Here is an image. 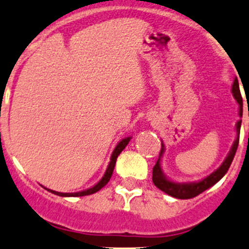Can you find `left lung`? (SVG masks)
I'll list each match as a JSON object with an SVG mask.
<instances>
[{"mask_svg": "<svg viewBox=\"0 0 249 249\" xmlns=\"http://www.w3.org/2000/svg\"><path fill=\"white\" fill-rule=\"evenodd\" d=\"M231 91H232L233 97H235V100L237 101L238 106H240V113H238V114H240V117H242V107H243L242 96H241L237 79L233 80ZM241 123H242V120H238V122L236 123V132H237V135H236V140H235V142H233L229 154H228V157L225 158V160L223 161V164L220 165V166L218 167L215 171H213L210 176H207V177L203 178V179L199 180V182L176 183V182H172V180L167 179L166 176H165L164 172H162L161 165H160V160H161L162 154H164V152H165L164 143H161V150H160L159 159H158L155 166L153 167V178L152 179H153V183H154L155 187H158L160 190H162L164 193H166V194L176 197V199L184 200V199H192V197L197 196V195L201 194L202 192L207 190L208 188H211L212 185H214L218 180H220L223 177H224V175L228 172L230 165H231L233 157H235V153H236V150H237V147H238Z\"/></svg>", "mask_w": 249, "mask_h": 249, "instance_id": "8db88e82", "label": "left lung"}]
</instances>
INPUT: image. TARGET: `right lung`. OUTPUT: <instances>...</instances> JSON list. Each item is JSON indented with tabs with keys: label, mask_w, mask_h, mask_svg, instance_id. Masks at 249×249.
I'll use <instances>...</instances> for the list:
<instances>
[{
	"label": "right lung",
	"mask_w": 249,
	"mask_h": 249,
	"mask_svg": "<svg viewBox=\"0 0 249 249\" xmlns=\"http://www.w3.org/2000/svg\"><path fill=\"white\" fill-rule=\"evenodd\" d=\"M130 140H131V137H126V139H123L120 141L119 143L117 144V147L114 148V150H113L112 153V157H110V161L108 164V166H107V170L106 172H105L104 177L100 179V182L97 183V184H95L92 188H89V189L87 190H83V192H78V193H59V192H55V190H50L46 188L48 192L53 193V194L55 195H59V196H71V197H77V196H85V195H91L94 194V193L99 192L101 188H104L105 185L107 184V183L109 182L110 177H112V173H113V170H114V166H115V161H117V158L118 155L120 154V153L123 152V149H124L125 147L127 145V143L130 142Z\"/></svg>",
	"instance_id": "right-lung-1"
}]
</instances>
